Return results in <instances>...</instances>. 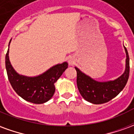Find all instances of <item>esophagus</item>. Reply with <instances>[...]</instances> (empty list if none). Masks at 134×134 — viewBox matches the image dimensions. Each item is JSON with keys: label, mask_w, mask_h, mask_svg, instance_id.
Segmentation results:
<instances>
[{"label": "esophagus", "mask_w": 134, "mask_h": 134, "mask_svg": "<svg viewBox=\"0 0 134 134\" xmlns=\"http://www.w3.org/2000/svg\"><path fill=\"white\" fill-rule=\"evenodd\" d=\"M69 64H70V65H73V64L75 63V60L74 59V58H72V57H71V58L69 59Z\"/></svg>", "instance_id": "esophagus-1"}]
</instances>
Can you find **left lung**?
<instances>
[{
  "instance_id": "left-lung-1",
  "label": "left lung",
  "mask_w": 134,
  "mask_h": 134,
  "mask_svg": "<svg viewBox=\"0 0 134 134\" xmlns=\"http://www.w3.org/2000/svg\"><path fill=\"white\" fill-rule=\"evenodd\" d=\"M126 59L124 72L114 80L99 82L82 72L77 67V85L80 93L85 100L93 104H102L108 102L121 93L126 86L129 77V57L124 47Z\"/></svg>"
}]
</instances>
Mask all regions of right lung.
Masks as SVG:
<instances>
[{"mask_svg":"<svg viewBox=\"0 0 134 134\" xmlns=\"http://www.w3.org/2000/svg\"><path fill=\"white\" fill-rule=\"evenodd\" d=\"M11 41V39H10ZM5 55V68L11 86L18 95L32 103L41 104L52 98L55 92L54 83L68 67L67 62L56 64L45 72L36 77L20 75L13 69L9 60V45Z\"/></svg>","mask_w":134,"mask_h":134,"instance_id":"right-lung-1","label":"right lung"}]
</instances>
